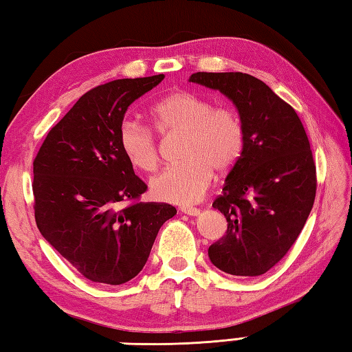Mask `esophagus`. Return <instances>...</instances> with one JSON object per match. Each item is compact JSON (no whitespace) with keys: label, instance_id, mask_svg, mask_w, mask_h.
<instances>
[{"label":"esophagus","instance_id":"obj_1","mask_svg":"<svg viewBox=\"0 0 352 352\" xmlns=\"http://www.w3.org/2000/svg\"><path fill=\"white\" fill-rule=\"evenodd\" d=\"M180 210H182L183 214L190 215V217H197L198 214H200V209H198V208H194V206H183Z\"/></svg>","mask_w":352,"mask_h":352}]
</instances>
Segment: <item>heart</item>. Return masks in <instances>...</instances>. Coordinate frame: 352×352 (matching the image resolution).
I'll return each instance as SVG.
<instances>
[{"label": "heart", "mask_w": 352, "mask_h": 352, "mask_svg": "<svg viewBox=\"0 0 352 352\" xmlns=\"http://www.w3.org/2000/svg\"><path fill=\"white\" fill-rule=\"evenodd\" d=\"M158 132L184 133L182 163L164 168L151 180L152 195L162 201L189 204L203 197L214 169L228 170L245 149V127L239 113L214 107L209 100L190 91L166 95L151 107ZM118 144L127 162L140 170L158 164V148L149 127L126 118L118 127Z\"/></svg>", "instance_id": "b5f03b06"}]
</instances>
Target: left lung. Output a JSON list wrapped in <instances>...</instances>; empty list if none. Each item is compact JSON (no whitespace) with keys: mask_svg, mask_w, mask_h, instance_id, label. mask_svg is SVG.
<instances>
[{"mask_svg":"<svg viewBox=\"0 0 352 352\" xmlns=\"http://www.w3.org/2000/svg\"><path fill=\"white\" fill-rule=\"evenodd\" d=\"M189 81L231 100L245 127V149L212 203L228 231L210 245L209 260L231 276H261L289 251L314 204L308 135L296 111L252 75L197 72Z\"/></svg>","mask_w":352,"mask_h":352,"instance_id":"left-lung-1","label":"left lung"}]
</instances>
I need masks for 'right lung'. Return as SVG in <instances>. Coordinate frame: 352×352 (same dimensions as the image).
<instances>
[{
  "label": "right lung",
  "instance_id": "obj_1",
  "mask_svg": "<svg viewBox=\"0 0 352 352\" xmlns=\"http://www.w3.org/2000/svg\"><path fill=\"white\" fill-rule=\"evenodd\" d=\"M164 75L123 78L92 89L47 133L34 162L36 226L81 276L123 285L143 270L172 204L137 200L146 184L118 144V127L133 101Z\"/></svg>",
  "mask_w": 352,
  "mask_h": 352
}]
</instances>
